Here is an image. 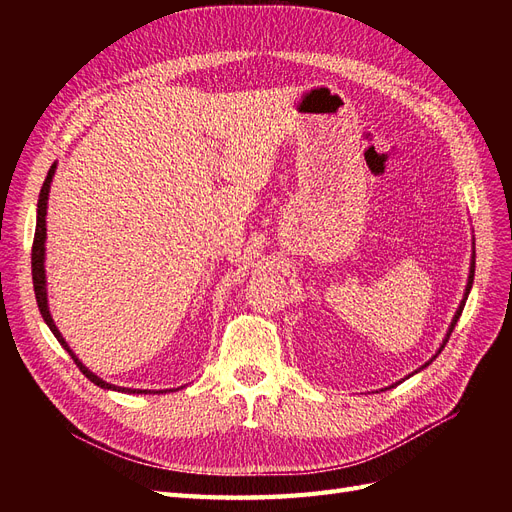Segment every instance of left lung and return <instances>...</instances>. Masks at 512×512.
<instances>
[{
  "instance_id": "obj_1",
  "label": "left lung",
  "mask_w": 512,
  "mask_h": 512,
  "mask_svg": "<svg viewBox=\"0 0 512 512\" xmlns=\"http://www.w3.org/2000/svg\"><path fill=\"white\" fill-rule=\"evenodd\" d=\"M474 258H476V256H474ZM474 258H472V269H470V280H468V288H466V294L470 292V288H472V282H474ZM463 305H466V299L461 301V305H459V309H457V314H455V318H453V324H451V331H448V335H446V339H444V344L448 342V337H451V333H453V329H455V324H457V320H459V316H461V312H463ZM444 344H442V348H444ZM442 348H440V350H442ZM436 356H438V354H436ZM436 356H433V359H436ZM429 363H431V361H429ZM429 363H427V365H429ZM427 365H425V367H427Z\"/></svg>"
}]
</instances>
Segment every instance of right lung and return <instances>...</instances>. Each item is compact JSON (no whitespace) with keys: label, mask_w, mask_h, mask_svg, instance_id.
Instances as JSON below:
<instances>
[{"label":"right lung","mask_w":512,"mask_h":512,"mask_svg":"<svg viewBox=\"0 0 512 512\" xmlns=\"http://www.w3.org/2000/svg\"><path fill=\"white\" fill-rule=\"evenodd\" d=\"M53 175H55V164L49 168V175H46L44 183H42V190H40V198H38V220H36V235H34V245H32V277H34V292H36V301H38V309L40 314L44 318V322L49 324V329L53 331V335L57 337V342L64 346V350H68V354L72 356V361L76 363V367H79L83 374L98 384L100 389H113V391H121V393H153V391H141V389H121V386H115V384H108L104 382L102 378H98L96 374H91V371L76 359L74 352L70 350V346L66 344V339L61 337V333L57 331L55 322L49 314V305H46V280H44V239H46V200H49V190H51V181H53ZM158 393V391H156ZM166 393V391H164Z\"/></svg>","instance_id":"add662e5"}]
</instances>
